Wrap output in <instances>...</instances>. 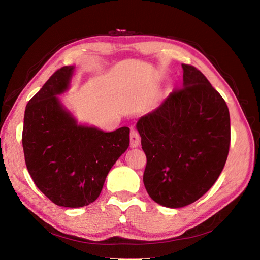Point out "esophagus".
<instances>
[{
    "label": "esophagus",
    "mask_w": 260,
    "mask_h": 260,
    "mask_svg": "<svg viewBox=\"0 0 260 260\" xmlns=\"http://www.w3.org/2000/svg\"><path fill=\"white\" fill-rule=\"evenodd\" d=\"M140 141H141V137L139 135L138 130L131 129V131H130V146L133 148L138 147L140 145Z\"/></svg>",
    "instance_id": "34e87169"
}]
</instances>
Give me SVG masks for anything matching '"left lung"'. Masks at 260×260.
Instances as JSON below:
<instances>
[{
	"label": "left lung",
	"mask_w": 260,
	"mask_h": 260,
	"mask_svg": "<svg viewBox=\"0 0 260 260\" xmlns=\"http://www.w3.org/2000/svg\"><path fill=\"white\" fill-rule=\"evenodd\" d=\"M183 85L137 123L146 155L143 182L159 205L180 208L214 185L229 154L225 101L194 66L182 64Z\"/></svg>",
	"instance_id": "8db88e82"
}]
</instances>
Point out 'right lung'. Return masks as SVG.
I'll list each match as a JSON object with an SVG mask.
<instances>
[{
    "label": "right lung",
    "instance_id": "add662e5",
    "mask_svg": "<svg viewBox=\"0 0 260 260\" xmlns=\"http://www.w3.org/2000/svg\"><path fill=\"white\" fill-rule=\"evenodd\" d=\"M74 66L56 70L26 106L22 147L35 184L62 207H83L95 201L109 170L127 151L128 127L104 132L78 124L56 95L65 92Z\"/></svg>",
    "mask_w": 260,
    "mask_h": 260
}]
</instances>
